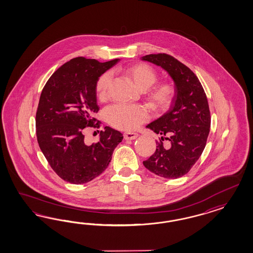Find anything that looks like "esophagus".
I'll list each match as a JSON object with an SVG mask.
<instances>
[{"label":"esophagus","instance_id":"obj_1","mask_svg":"<svg viewBox=\"0 0 253 253\" xmlns=\"http://www.w3.org/2000/svg\"><path fill=\"white\" fill-rule=\"evenodd\" d=\"M137 137V133H134V132H125L124 133V139L125 140H133V139Z\"/></svg>","mask_w":253,"mask_h":253}]
</instances>
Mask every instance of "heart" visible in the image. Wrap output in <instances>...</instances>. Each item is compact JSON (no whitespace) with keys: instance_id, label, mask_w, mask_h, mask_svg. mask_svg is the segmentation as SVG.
I'll return each instance as SVG.
<instances>
[{"instance_id":"b5f03b06","label":"heart","mask_w":253,"mask_h":253,"mask_svg":"<svg viewBox=\"0 0 253 253\" xmlns=\"http://www.w3.org/2000/svg\"><path fill=\"white\" fill-rule=\"evenodd\" d=\"M123 72L138 89L143 91L157 81L155 69L144 63L130 65L123 69ZM109 82V72H105L98 78L95 84V92L100 100L107 98ZM174 96L175 87L169 82H159L146 91V99L156 110L168 109ZM105 119L108 124L116 129L133 130L146 123L148 115L146 108L140 105H112L106 108Z\"/></svg>"}]
</instances>
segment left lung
<instances>
[{
  "mask_svg": "<svg viewBox=\"0 0 253 253\" xmlns=\"http://www.w3.org/2000/svg\"><path fill=\"white\" fill-rule=\"evenodd\" d=\"M142 60L165 69L175 84V96L168 112L146 127L160 134L155 153L144 166L166 179L186 174L203 152L211 127L205 91L188 67L167 54H147ZM167 139L170 145L163 146Z\"/></svg>",
  "mask_w": 253,
  "mask_h": 253,
  "instance_id": "obj_1",
  "label": "left lung"
}]
</instances>
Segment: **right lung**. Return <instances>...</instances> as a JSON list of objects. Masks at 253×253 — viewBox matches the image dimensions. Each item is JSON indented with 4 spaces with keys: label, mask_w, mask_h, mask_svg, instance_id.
Listing matches in <instances>:
<instances>
[{
    "label": "right lung",
    "mask_w": 253,
    "mask_h": 253,
    "mask_svg": "<svg viewBox=\"0 0 253 253\" xmlns=\"http://www.w3.org/2000/svg\"><path fill=\"white\" fill-rule=\"evenodd\" d=\"M118 61L75 57L50 77L41 93L36 112L39 146L54 172L70 184L99 176L123 139L122 132L108 126L91 146L84 135L87 127L100 128L101 122L94 118L99 111L95 84Z\"/></svg>",
    "instance_id": "add662e5"
}]
</instances>
